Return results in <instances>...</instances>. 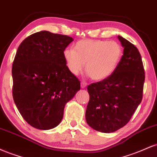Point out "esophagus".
I'll list each match as a JSON object with an SVG mask.
<instances>
[{
	"label": "esophagus",
	"instance_id": "1",
	"mask_svg": "<svg viewBox=\"0 0 157 157\" xmlns=\"http://www.w3.org/2000/svg\"><path fill=\"white\" fill-rule=\"evenodd\" d=\"M86 86H87V83H86V82H83V81L81 82V88H82V89H85Z\"/></svg>",
	"mask_w": 157,
	"mask_h": 157
}]
</instances>
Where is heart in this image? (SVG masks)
<instances>
[{
  "mask_svg": "<svg viewBox=\"0 0 157 157\" xmlns=\"http://www.w3.org/2000/svg\"><path fill=\"white\" fill-rule=\"evenodd\" d=\"M122 48L117 41L82 40L63 52L68 71L74 75L83 69L94 81L107 79L114 72L122 58Z\"/></svg>",
  "mask_w": 157,
  "mask_h": 157,
  "instance_id": "heart-1",
  "label": "heart"
}]
</instances>
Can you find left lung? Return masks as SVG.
Returning a JSON list of instances; mask_svg holds the SVG:
<instances>
[{
	"label": "left lung",
	"instance_id": "8db88e82",
	"mask_svg": "<svg viewBox=\"0 0 157 157\" xmlns=\"http://www.w3.org/2000/svg\"><path fill=\"white\" fill-rule=\"evenodd\" d=\"M123 55L112 75L91 83L86 111L88 125L102 133H111L125 126L142 99L145 70L137 48L118 36Z\"/></svg>",
	"mask_w": 157,
	"mask_h": 157
}]
</instances>
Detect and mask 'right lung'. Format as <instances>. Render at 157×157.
<instances>
[{"label": "right lung", "mask_w": 157, "mask_h": 157, "mask_svg": "<svg viewBox=\"0 0 157 157\" xmlns=\"http://www.w3.org/2000/svg\"><path fill=\"white\" fill-rule=\"evenodd\" d=\"M74 40L48 31L29 36L19 46L12 69V95L19 112L35 128H54L63 117L66 102L80 89L68 71L63 52Z\"/></svg>", "instance_id": "1"}]
</instances>
